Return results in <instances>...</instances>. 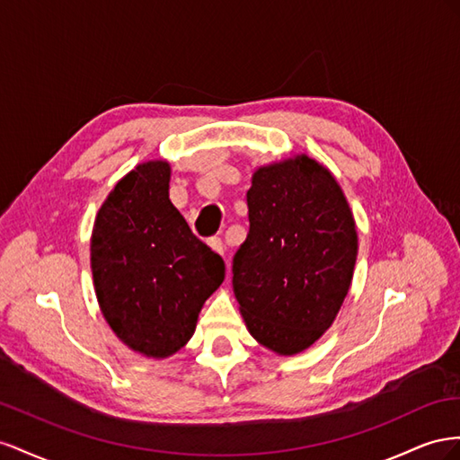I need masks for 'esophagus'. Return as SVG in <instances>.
I'll return each mask as SVG.
<instances>
[{"instance_id": "34e87169", "label": "esophagus", "mask_w": 460, "mask_h": 460, "mask_svg": "<svg viewBox=\"0 0 460 460\" xmlns=\"http://www.w3.org/2000/svg\"><path fill=\"white\" fill-rule=\"evenodd\" d=\"M208 244L212 246L216 252L226 254V244H223V241H221L219 237H209V239H208ZM227 266H229V260H227Z\"/></svg>"}]
</instances>
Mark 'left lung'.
Wrapping results in <instances>:
<instances>
[{
    "label": "left lung",
    "instance_id": "1",
    "mask_svg": "<svg viewBox=\"0 0 460 460\" xmlns=\"http://www.w3.org/2000/svg\"><path fill=\"white\" fill-rule=\"evenodd\" d=\"M251 229L233 256L248 332L279 354L308 349L343 305L357 227L333 175L308 155L260 167L246 192Z\"/></svg>",
    "mask_w": 460,
    "mask_h": 460
}]
</instances>
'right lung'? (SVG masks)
<instances>
[{
  "label": "right lung",
  "mask_w": 460,
  "mask_h": 460,
  "mask_svg": "<svg viewBox=\"0 0 460 460\" xmlns=\"http://www.w3.org/2000/svg\"><path fill=\"white\" fill-rule=\"evenodd\" d=\"M167 162L117 182L96 216L92 278L103 318L125 345L165 358L192 337L226 261L190 231L169 200Z\"/></svg>",
  "instance_id": "obj_1"
}]
</instances>
